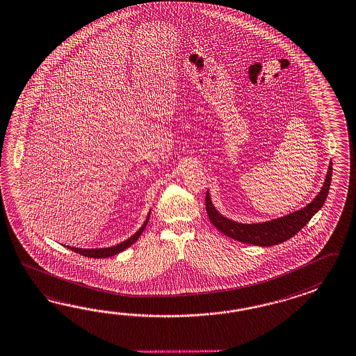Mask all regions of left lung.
<instances>
[{
  "instance_id": "obj_1",
  "label": "left lung",
  "mask_w": 356,
  "mask_h": 356,
  "mask_svg": "<svg viewBox=\"0 0 356 356\" xmlns=\"http://www.w3.org/2000/svg\"><path fill=\"white\" fill-rule=\"evenodd\" d=\"M331 180L332 162H330L323 186L318 193V195L312 200V203L301 208L300 211H296L293 213L287 214L276 220L261 223H240L231 221L214 208L209 191H207L206 195L207 213L214 227L220 229L226 236L252 245H277L295 236L310 221V218L323 207L330 191Z\"/></svg>"
}]
</instances>
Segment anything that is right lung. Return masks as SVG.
<instances>
[{"label":"right lung","instance_id":"1","mask_svg":"<svg viewBox=\"0 0 356 356\" xmlns=\"http://www.w3.org/2000/svg\"><path fill=\"white\" fill-rule=\"evenodd\" d=\"M149 216L150 212L148 213V216H147V218H145V221L143 223L142 227L138 229L133 236L129 237L127 240L120 243L118 245L110 246V248H99V249H97V248H95V249H81V248H74V246H66V248L70 249L72 252H75V253L81 254V255H84V257H88V258H108V257H113V255H116V254L124 252L129 246L133 245L135 241L140 237L143 231H144L145 226H147V223L149 221Z\"/></svg>","mask_w":356,"mask_h":356}]
</instances>
